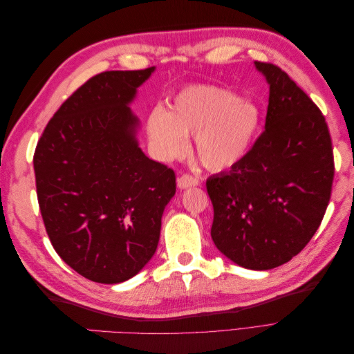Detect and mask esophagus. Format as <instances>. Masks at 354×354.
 I'll use <instances>...</instances> for the list:
<instances>
[{
    "mask_svg": "<svg viewBox=\"0 0 354 354\" xmlns=\"http://www.w3.org/2000/svg\"><path fill=\"white\" fill-rule=\"evenodd\" d=\"M199 185V180L194 176L183 174L177 178V186L178 189H189V187H195Z\"/></svg>",
    "mask_w": 354,
    "mask_h": 354,
    "instance_id": "esophagus-1",
    "label": "esophagus"
}]
</instances>
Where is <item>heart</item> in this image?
<instances>
[{"label":"heart","instance_id":"obj_1","mask_svg":"<svg viewBox=\"0 0 354 354\" xmlns=\"http://www.w3.org/2000/svg\"><path fill=\"white\" fill-rule=\"evenodd\" d=\"M261 127V109L217 85H189L171 100L168 111L155 108L146 133L153 153L162 160L189 151L187 136L195 134V151L211 171L230 169L250 155Z\"/></svg>","mask_w":354,"mask_h":354}]
</instances>
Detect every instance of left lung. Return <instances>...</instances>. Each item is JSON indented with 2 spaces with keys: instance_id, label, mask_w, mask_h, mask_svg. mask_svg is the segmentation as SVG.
<instances>
[{
  "instance_id": "1",
  "label": "left lung",
  "mask_w": 354,
  "mask_h": 354,
  "mask_svg": "<svg viewBox=\"0 0 354 354\" xmlns=\"http://www.w3.org/2000/svg\"><path fill=\"white\" fill-rule=\"evenodd\" d=\"M269 84L266 131L250 155L207 180L211 238L230 261L270 270L295 257L320 226L330 198L334 155L325 116L270 63L254 62Z\"/></svg>"
}]
</instances>
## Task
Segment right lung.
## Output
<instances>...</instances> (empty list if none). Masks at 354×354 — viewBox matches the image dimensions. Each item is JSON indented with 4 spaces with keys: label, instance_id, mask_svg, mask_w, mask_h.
I'll return each mask as SVG.
<instances>
[{
    "label": "right lung",
    "instance_id": "right-lung-1",
    "mask_svg": "<svg viewBox=\"0 0 354 354\" xmlns=\"http://www.w3.org/2000/svg\"><path fill=\"white\" fill-rule=\"evenodd\" d=\"M143 71L95 75L53 115L34 155L37 195L60 259L87 279L121 283L151 261L174 171L138 146L131 111Z\"/></svg>",
    "mask_w": 354,
    "mask_h": 354
}]
</instances>
